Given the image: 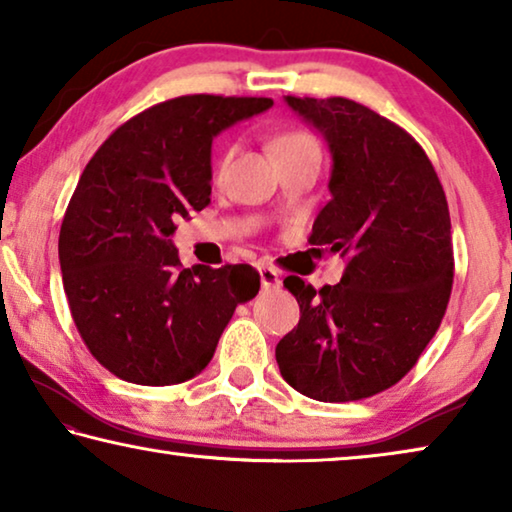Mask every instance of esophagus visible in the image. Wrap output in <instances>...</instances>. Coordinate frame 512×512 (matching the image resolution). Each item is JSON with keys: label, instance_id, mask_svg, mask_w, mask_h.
<instances>
[{"label": "esophagus", "instance_id": "1", "mask_svg": "<svg viewBox=\"0 0 512 512\" xmlns=\"http://www.w3.org/2000/svg\"><path fill=\"white\" fill-rule=\"evenodd\" d=\"M261 284L265 288H279L281 286V274L279 270L270 268V265H263L261 268Z\"/></svg>", "mask_w": 512, "mask_h": 512}]
</instances>
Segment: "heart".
<instances>
[{
  "mask_svg": "<svg viewBox=\"0 0 512 512\" xmlns=\"http://www.w3.org/2000/svg\"><path fill=\"white\" fill-rule=\"evenodd\" d=\"M270 152H272L274 164H277V161L286 157H295V154L318 152V143L305 131L288 129V131H279L277 136L270 140ZM231 154H233V147H226V150L219 152V157L214 159V173H221V170L226 168Z\"/></svg>",
  "mask_w": 512,
  "mask_h": 512,
  "instance_id": "heart-1",
  "label": "heart"
}]
</instances>
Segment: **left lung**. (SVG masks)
<instances>
[{"label": "left lung", "instance_id": "1", "mask_svg": "<svg viewBox=\"0 0 512 512\" xmlns=\"http://www.w3.org/2000/svg\"><path fill=\"white\" fill-rule=\"evenodd\" d=\"M286 103L330 147L332 198L309 242L346 270L321 291L284 279L300 323L274 355L302 395L355 402L402 381L439 330L455 270L448 201L425 150L395 122L344 96Z\"/></svg>", "mask_w": 512, "mask_h": 512}]
</instances>
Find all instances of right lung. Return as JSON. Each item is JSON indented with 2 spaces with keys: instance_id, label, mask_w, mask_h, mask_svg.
I'll list each match as a JSON object with an SVG mask.
<instances>
[{
  "instance_id": "1",
  "label": "right lung",
  "mask_w": 512,
  "mask_h": 512,
  "mask_svg": "<svg viewBox=\"0 0 512 512\" xmlns=\"http://www.w3.org/2000/svg\"><path fill=\"white\" fill-rule=\"evenodd\" d=\"M272 106L265 96H177L143 110L96 150L59 231L73 323L117 379L173 385L212 360L251 265L182 268L170 235L210 203L212 138Z\"/></svg>"
}]
</instances>
